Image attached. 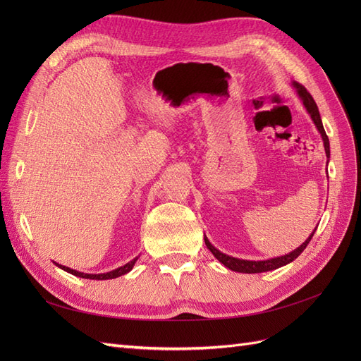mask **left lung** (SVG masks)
I'll list each match as a JSON object with an SVG mask.
<instances>
[{
	"mask_svg": "<svg viewBox=\"0 0 361 361\" xmlns=\"http://www.w3.org/2000/svg\"><path fill=\"white\" fill-rule=\"evenodd\" d=\"M293 89L297 90V94L300 96V99L304 105L305 110H307V113L310 114L313 123L316 126V129L319 130V134L322 137V141H324V149H325V155L326 158H330V141H329V137H326L325 134V129L322 126V120H321V116H319V110H318V105H316V102L313 101V97L310 96V93L304 89V87L298 82H292ZM316 232V228L312 232V235L305 239V241L298 247L295 248L293 251H290V253L285 255V256H279V257H272V259H267V260H245V259H238V257H233V256H228V255H224L221 253L220 250H216L211 243L209 239L206 238L204 235V244L206 247L211 250V253L221 262V264L232 269V271H236V272H244V274H256V272H267V271H272V269H277L280 267H285L288 264H290L292 260L297 259L304 248L307 247V244L310 243V239L313 238Z\"/></svg>",
	"mask_w": 361,
	"mask_h": 361,
	"instance_id": "left-lung-1",
	"label": "left lung"
}]
</instances>
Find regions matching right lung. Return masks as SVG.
I'll use <instances>...</instances> for the list:
<instances>
[{
	"instance_id": "1",
	"label": "right lung",
	"mask_w": 361,
	"mask_h": 361,
	"mask_svg": "<svg viewBox=\"0 0 361 361\" xmlns=\"http://www.w3.org/2000/svg\"><path fill=\"white\" fill-rule=\"evenodd\" d=\"M137 260H138V257H135V259H133L130 262H128V264L123 265V267L116 268V269H113V271L104 272V274H85V272H80V271H76V269H72V268H68V267H63V265H60V264H56V262H54V264H56L59 268H61L63 271H66V272H69V274L76 276V277L90 279V280H110V279H116V277H120V276H123V274H128V272L134 268Z\"/></svg>"
}]
</instances>
